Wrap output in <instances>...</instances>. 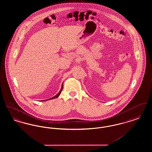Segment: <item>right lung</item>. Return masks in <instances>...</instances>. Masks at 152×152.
I'll return each mask as SVG.
<instances>
[{
  "label": "right lung",
  "instance_id": "1",
  "mask_svg": "<svg viewBox=\"0 0 152 152\" xmlns=\"http://www.w3.org/2000/svg\"><path fill=\"white\" fill-rule=\"evenodd\" d=\"M62 90H63V84H62V87H61V89H60V92L58 93V94H56L55 96H54V97H52L51 99H48V100H51V99H55V98H57L58 97V96H59V95L60 94H61V91H62ZM44 101H45V100H44Z\"/></svg>",
  "mask_w": 152,
  "mask_h": 152
}]
</instances>
